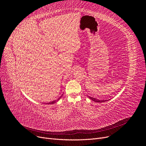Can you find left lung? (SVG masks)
Wrapping results in <instances>:
<instances>
[{"instance_id":"left-lung-1","label":"left lung","mask_w":146,"mask_h":146,"mask_svg":"<svg viewBox=\"0 0 146 146\" xmlns=\"http://www.w3.org/2000/svg\"><path fill=\"white\" fill-rule=\"evenodd\" d=\"M88 98H90L91 100H92V101H94V102H97V103L105 102H106V101L109 100H99V99H98L92 98V97H90V96H88Z\"/></svg>"}]
</instances>
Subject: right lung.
I'll list each match as a JSON object with an SVG mask.
<instances>
[{
	"instance_id": "add662e5",
	"label": "right lung",
	"mask_w": 146,
	"mask_h": 146,
	"mask_svg": "<svg viewBox=\"0 0 146 146\" xmlns=\"http://www.w3.org/2000/svg\"><path fill=\"white\" fill-rule=\"evenodd\" d=\"M62 96H63V94L61 95V96H60V98L57 99V100H54V101H52V102H49V103H47V104H48V105H49V104H55V103H56L57 101H58L60 99H61V97H62Z\"/></svg>"
}]
</instances>
